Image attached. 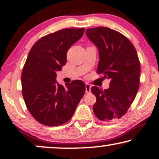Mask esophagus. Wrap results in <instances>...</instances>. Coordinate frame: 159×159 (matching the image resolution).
I'll list each match as a JSON object with an SVG mask.
<instances>
[{
	"label": "esophagus",
	"instance_id": "esophagus-1",
	"mask_svg": "<svg viewBox=\"0 0 159 159\" xmlns=\"http://www.w3.org/2000/svg\"><path fill=\"white\" fill-rule=\"evenodd\" d=\"M85 92L87 93H90L91 92V86L88 83L85 84Z\"/></svg>",
	"mask_w": 159,
	"mask_h": 159
}]
</instances>
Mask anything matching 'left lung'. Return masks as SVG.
I'll return each instance as SVG.
<instances>
[{
    "label": "left lung",
    "instance_id": "obj_1",
    "mask_svg": "<svg viewBox=\"0 0 159 159\" xmlns=\"http://www.w3.org/2000/svg\"><path fill=\"white\" fill-rule=\"evenodd\" d=\"M85 33L98 50L97 72L110 80L107 90L91 88L96 97L93 111L102 121H117L127 113L138 93L140 74L138 53L125 36L110 28H90Z\"/></svg>",
    "mask_w": 159,
    "mask_h": 159
}]
</instances>
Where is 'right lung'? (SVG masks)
I'll return each mask as SVG.
<instances>
[{"instance_id":"right-lung-1","label":"right lung","mask_w":159,"mask_h":159,"mask_svg":"<svg viewBox=\"0 0 159 159\" xmlns=\"http://www.w3.org/2000/svg\"><path fill=\"white\" fill-rule=\"evenodd\" d=\"M84 31V28H67L48 34L28 54L21 74L22 95L30 114L42 125L67 122L83 97V82L74 80L64 88L56 81V72L66 64L67 51Z\"/></svg>"}]
</instances>
